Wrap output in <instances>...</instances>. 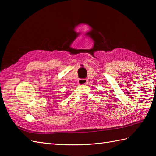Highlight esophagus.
<instances>
[{
	"instance_id": "34e87169",
	"label": "esophagus",
	"mask_w": 156,
	"mask_h": 156,
	"mask_svg": "<svg viewBox=\"0 0 156 156\" xmlns=\"http://www.w3.org/2000/svg\"><path fill=\"white\" fill-rule=\"evenodd\" d=\"M87 79H79L78 84L80 85H84L87 84Z\"/></svg>"
}]
</instances>
